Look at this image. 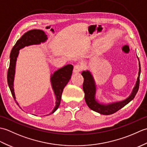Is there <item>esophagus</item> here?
Returning <instances> with one entry per match:
<instances>
[{
  "mask_svg": "<svg viewBox=\"0 0 147 147\" xmlns=\"http://www.w3.org/2000/svg\"><path fill=\"white\" fill-rule=\"evenodd\" d=\"M82 65L80 64H76L74 66V69H73V72L74 73H79V72H80L82 70Z\"/></svg>",
  "mask_w": 147,
  "mask_h": 147,
  "instance_id": "esophagus-1",
  "label": "esophagus"
}]
</instances>
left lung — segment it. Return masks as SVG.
Returning a JSON list of instances; mask_svg holds the SVG:
<instances>
[{
  "mask_svg": "<svg viewBox=\"0 0 147 147\" xmlns=\"http://www.w3.org/2000/svg\"><path fill=\"white\" fill-rule=\"evenodd\" d=\"M137 58H138L139 61L138 57H137ZM140 72H141V67H140V63L139 61L138 76L137 78L135 86L133 88L131 93L128 97L124 100L120 102L104 104L98 102L95 98L96 88L95 80L92 74L88 70L83 71L82 73V75L84 78L83 89L84 93H85V99L87 105L93 111H95L103 115H110L115 113V112L118 111L119 109L124 107V106L127 105L135 98L139 88Z\"/></svg>",
  "mask_w": 147,
  "mask_h": 147,
  "instance_id": "obj_1",
  "label": "left lung"
}]
</instances>
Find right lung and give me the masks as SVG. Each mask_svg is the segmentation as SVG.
Returning a JSON list of instances; mask_svg holds the SVG:
<instances>
[{"mask_svg":"<svg viewBox=\"0 0 147 147\" xmlns=\"http://www.w3.org/2000/svg\"><path fill=\"white\" fill-rule=\"evenodd\" d=\"M47 35L45 32L40 30H32L25 33L19 39L16 44L12 49L10 54V64L7 71V83L9 88H10L12 95L14 100L19 105L18 103L16 100L14 90V80L15 74L16 63L17 57L19 55V51L24 48L26 46L32 45H38L41 43L46 42L47 40ZM73 69V65L67 64L63 67L59 69L54 73L51 74V82L52 88L54 90L55 95V106L53 111L48 115L53 114L59 108L60 105L62 93L63 90L69 81L71 79L72 71ZM20 107V105H19ZM21 108V107H20Z\"/></svg>","mask_w":147,"mask_h":147,"instance_id":"obj_1","label":"right lung"}]
</instances>
